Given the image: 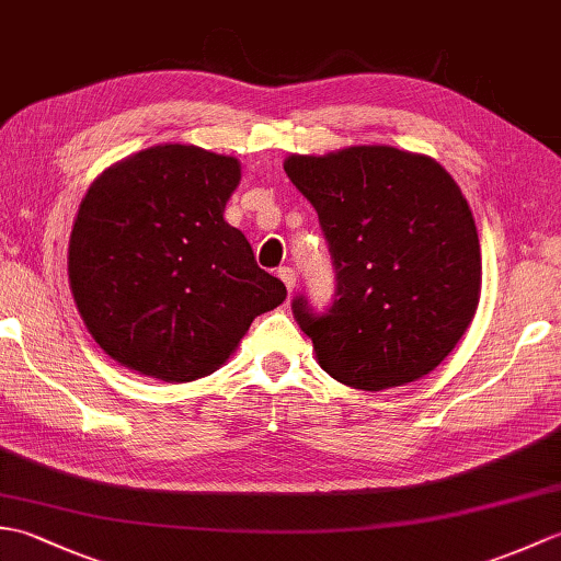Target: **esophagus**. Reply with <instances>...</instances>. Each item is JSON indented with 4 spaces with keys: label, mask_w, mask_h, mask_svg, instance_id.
<instances>
[{
    "label": "esophagus",
    "mask_w": 561,
    "mask_h": 561,
    "mask_svg": "<svg viewBox=\"0 0 561 561\" xmlns=\"http://www.w3.org/2000/svg\"><path fill=\"white\" fill-rule=\"evenodd\" d=\"M277 274H279V279L284 282V287H287L289 291H294V287H296V272H294V267H279Z\"/></svg>",
    "instance_id": "obj_1"
}]
</instances>
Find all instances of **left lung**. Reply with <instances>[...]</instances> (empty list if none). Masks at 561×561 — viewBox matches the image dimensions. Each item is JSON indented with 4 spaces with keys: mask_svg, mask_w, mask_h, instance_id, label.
<instances>
[{
    "mask_svg": "<svg viewBox=\"0 0 561 561\" xmlns=\"http://www.w3.org/2000/svg\"><path fill=\"white\" fill-rule=\"evenodd\" d=\"M284 171L318 211L335 270L323 313L306 294L291 301L318 364L359 390L434 371L480 301L478 229L456 181L396 147L294 153Z\"/></svg>",
    "mask_w": 561,
    "mask_h": 561,
    "instance_id": "8db88e82",
    "label": "left lung"
}]
</instances>
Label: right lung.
Listing matches in <instances>:
<instances>
[{
    "instance_id": "add662e5",
    "label": "right lung",
    "mask_w": 561,
    "mask_h": 561,
    "mask_svg": "<svg viewBox=\"0 0 561 561\" xmlns=\"http://www.w3.org/2000/svg\"><path fill=\"white\" fill-rule=\"evenodd\" d=\"M241 165L163 145L105 171L81 199L69 284L101 350L165 383L211 374L253 318L287 299L245 236L224 221Z\"/></svg>"
}]
</instances>
